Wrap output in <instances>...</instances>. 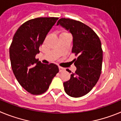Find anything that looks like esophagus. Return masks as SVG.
Masks as SVG:
<instances>
[{
    "label": "esophagus",
    "mask_w": 121,
    "mask_h": 121,
    "mask_svg": "<svg viewBox=\"0 0 121 121\" xmlns=\"http://www.w3.org/2000/svg\"><path fill=\"white\" fill-rule=\"evenodd\" d=\"M59 71L60 72H62V71H65V68H63V67H59Z\"/></svg>",
    "instance_id": "34e87169"
}]
</instances>
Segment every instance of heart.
<instances>
[{
	"mask_svg": "<svg viewBox=\"0 0 121 121\" xmlns=\"http://www.w3.org/2000/svg\"><path fill=\"white\" fill-rule=\"evenodd\" d=\"M69 35V34H68V33H67V32L63 31L61 33V35H60V36H62V35Z\"/></svg>",
	"mask_w": 121,
	"mask_h": 121,
	"instance_id": "heart-1",
	"label": "heart"
}]
</instances>
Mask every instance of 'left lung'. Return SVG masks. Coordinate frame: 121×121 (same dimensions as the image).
Here are the masks:
<instances>
[{"instance_id":"obj_1","label":"left lung","mask_w":121,"mask_h":121,"mask_svg":"<svg viewBox=\"0 0 121 121\" xmlns=\"http://www.w3.org/2000/svg\"><path fill=\"white\" fill-rule=\"evenodd\" d=\"M58 25L73 35L72 53L77 56L73 60L76 70L69 81L64 82V90L70 96L79 98L89 93L99 79L103 59L101 42L92 29L79 21L61 18Z\"/></svg>"}]
</instances>
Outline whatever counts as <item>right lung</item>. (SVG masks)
I'll use <instances>...</instances> for the list:
<instances>
[{"mask_svg":"<svg viewBox=\"0 0 121 121\" xmlns=\"http://www.w3.org/2000/svg\"><path fill=\"white\" fill-rule=\"evenodd\" d=\"M58 17H38L26 21L17 29L9 47L13 71L20 85L28 93L43 94L59 72L54 64H43L36 59L48 33Z\"/></svg>","mask_w":121,"mask_h":121,"instance_id":"1","label":"right lung"}]
</instances>
